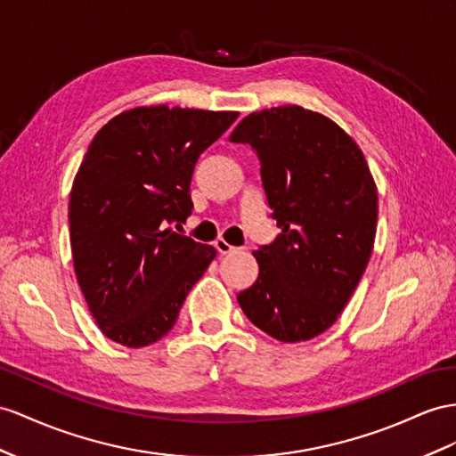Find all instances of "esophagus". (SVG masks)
<instances>
[{
    "instance_id": "1",
    "label": "esophagus",
    "mask_w": 456,
    "mask_h": 456,
    "mask_svg": "<svg viewBox=\"0 0 456 456\" xmlns=\"http://www.w3.org/2000/svg\"><path fill=\"white\" fill-rule=\"evenodd\" d=\"M214 247L217 248L219 254H231V252H237V250H239L237 247H232V244H229V242L224 240V239H217V240L214 242Z\"/></svg>"
}]
</instances>
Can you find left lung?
<instances>
[{"label":"left lung","instance_id":"1","mask_svg":"<svg viewBox=\"0 0 456 456\" xmlns=\"http://www.w3.org/2000/svg\"><path fill=\"white\" fill-rule=\"evenodd\" d=\"M229 140L258 154L281 229L254 252L258 279L237 300L273 339L308 341L337 322L370 262L378 189L366 158L330 117L300 106L254 111Z\"/></svg>","mask_w":456,"mask_h":456}]
</instances>
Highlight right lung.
I'll use <instances>...</instances> for the list:
<instances>
[{
    "label": "right lung",
    "instance_id": "right-lung-1",
    "mask_svg": "<svg viewBox=\"0 0 456 456\" xmlns=\"http://www.w3.org/2000/svg\"><path fill=\"white\" fill-rule=\"evenodd\" d=\"M237 111L150 106L115 115L92 140L69 198L77 281L108 339L167 335L216 248L166 225L192 212L198 158Z\"/></svg>",
    "mask_w": 456,
    "mask_h": 456
}]
</instances>
